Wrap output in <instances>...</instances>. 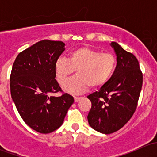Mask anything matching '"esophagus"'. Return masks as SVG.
Returning <instances> with one entry per match:
<instances>
[{"instance_id": "esophagus-1", "label": "esophagus", "mask_w": 157, "mask_h": 157, "mask_svg": "<svg viewBox=\"0 0 157 157\" xmlns=\"http://www.w3.org/2000/svg\"><path fill=\"white\" fill-rule=\"evenodd\" d=\"M83 97H77V96H74V102H77L80 100Z\"/></svg>"}]
</instances>
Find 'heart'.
<instances>
[{"label": "heart", "instance_id": "obj_1", "mask_svg": "<svg viewBox=\"0 0 157 157\" xmlns=\"http://www.w3.org/2000/svg\"><path fill=\"white\" fill-rule=\"evenodd\" d=\"M117 66L115 55L88 47H81L69 54L68 60L60 58L55 63L56 78L62 84L77 71V75L63 84L66 92L80 94L91 86L93 88L105 85L112 78Z\"/></svg>", "mask_w": 157, "mask_h": 157}]
</instances>
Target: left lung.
Masks as SVG:
<instances>
[{"label": "left lung", "instance_id": "left-lung-1", "mask_svg": "<svg viewBox=\"0 0 157 157\" xmlns=\"http://www.w3.org/2000/svg\"><path fill=\"white\" fill-rule=\"evenodd\" d=\"M111 45L117 56L115 73L99 91L87 96L92 103L87 116L89 124L105 134L118 131L131 119L143 84V74L137 58L116 42Z\"/></svg>", "mask_w": 157, "mask_h": 157}]
</instances>
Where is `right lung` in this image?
I'll return each instance as SVG.
<instances>
[{
	"label": "right lung",
	"mask_w": 157,
	"mask_h": 157,
	"mask_svg": "<svg viewBox=\"0 0 157 157\" xmlns=\"http://www.w3.org/2000/svg\"><path fill=\"white\" fill-rule=\"evenodd\" d=\"M61 41L42 40L20 52L10 74V93L17 111L27 125L42 134L63 124L74 97L64 93L55 80V63L64 51ZM61 91L56 98L51 93Z\"/></svg>",
	"instance_id": "obj_1"
}]
</instances>
